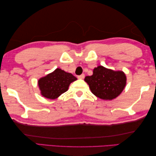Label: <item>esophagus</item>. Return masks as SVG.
Instances as JSON below:
<instances>
[{"instance_id":"1","label":"esophagus","mask_w":156,"mask_h":156,"mask_svg":"<svg viewBox=\"0 0 156 156\" xmlns=\"http://www.w3.org/2000/svg\"><path fill=\"white\" fill-rule=\"evenodd\" d=\"M84 76H85V75H83V74H82V75H79L77 77H78V79H80V80H83V79L84 78Z\"/></svg>"}]
</instances>
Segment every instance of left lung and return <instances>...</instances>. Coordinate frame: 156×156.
<instances>
[{
	"label": "left lung",
	"instance_id": "left-lung-1",
	"mask_svg": "<svg viewBox=\"0 0 156 156\" xmlns=\"http://www.w3.org/2000/svg\"><path fill=\"white\" fill-rule=\"evenodd\" d=\"M84 81L96 97L112 100L123 91L126 86V76L122 71H114L99 66L94 68L93 75L86 76Z\"/></svg>",
	"mask_w": 156,
	"mask_h": 156
}]
</instances>
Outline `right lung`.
Returning <instances> with one entry per match:
<instances>
[{"label":"right lung","instance_id":"obj_1","mask_svg":"<svg viewBox=\"0 0 156 156\" xmlns=\"http://www.w3.org/2000/svg\"><path fill=\"white\" fill-rule=\"evenodd\" d=\"M76 80L71 73L57 68L52 73L41 78L38 81V85L41 94L44 98L55 99L67 91L70 84Z\"/></svg>","mask_w":156,"mask_h":156}]
</instances>
